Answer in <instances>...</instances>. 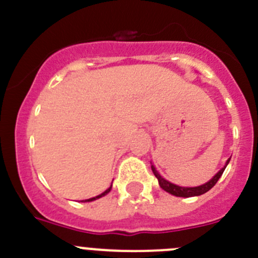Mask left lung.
Instances as JSON below:
<instances>
[{
  "mask_svg": "<svg viewBox=\"0 0 258 258\" xmlns=\"http://www.w3.org/2000/svg\"><path fill=\"white\" fill-rule=\"evenodd\" d=\"M229 161H230V158L228 159L224 167H223L222 170H220L219 172H218L217 175L212 178V180L208 181V182L204 183V185L196 186V187H182V186H177V185H175V183H171L170 181L164 180V178L159 175L158 171L156 170V167H154L153 164H152V171H153L154 176H156L157 180H158L159 186H161L164 191L170 192L171 195L180 196V198H191V196H199V195H203V194L208 192V191H209L210 188H212L213 186L218 182V180H219L220 176L223 175V172H224L225 167H227V164L229 163Z\"/></svg>",
  "mask_w": 258,
  "mask_h": 258,
  "instance_id": "1",
  "label": "left lung"
}]
</instances>
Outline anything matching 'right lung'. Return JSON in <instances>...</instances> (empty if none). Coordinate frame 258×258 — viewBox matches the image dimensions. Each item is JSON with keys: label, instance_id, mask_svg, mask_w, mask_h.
I'll use <instances>...</instances> for the list:
<instances>
[{"label": "right lung", "instance_id": "obj_1", "mask_svg": "<svg viewBox=\"0 0 258 258\" xmlns=\"http://www.w3.org/2000/svg\"><path fill=\"white\" fill-rule=\"evenodd\" d=\"M111 186H112V182H111ZM111 186H110V187L107 188L106 191H104V192H102V194H100V195L95 196V198L87 199V200H85V201H94V200H96V199H100V198H102V196H105V195H106V194H109V192H110V190H111Z\"/></svg>", "mask_w": 258, "mask_h": 258}]
</instances>
